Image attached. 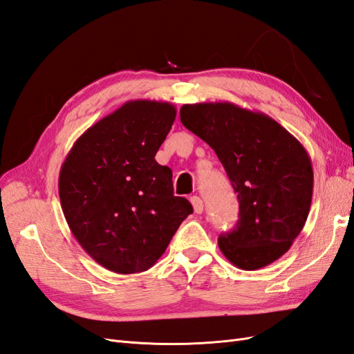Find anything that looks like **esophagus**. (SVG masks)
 <instances>
[{
	"mask_svg": "<svg viewBox=\"0 0 354 354\" xmlns=\"http://www.w3.org/2000/svg\"><path fill=\"white\" fill-rule=\"evenodd\" d=\"M190 203H192V207H194L196 214H202V211H203V202H202V199L199 196H192L190 198Z\"/></svg>",
	"mask_w": 354,
	"mask_h": 354,
	"instance_id": "1",
	"label": "esophagus"
}]
</instances>
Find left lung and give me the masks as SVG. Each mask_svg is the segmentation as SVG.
<instances>
[{
  "mask_svg": "<svg viewBox=\"0 0 354 354\" xmlns=\"http://www.w3.org/2000/svg\"><path fill=\"white\" fill-rule=\"evenodd\" d=\"M180 120L214 149L238 194L236 227L218 238L223 255L242 270L281 259L312 205L313 168L304 146L269 115L229 102L183 104Z\"/></svg>",
  "mask_w": 354,
  "mask_h": 354,
  "instance_id": "1",
  "label": "left lung"
}]
</instances>
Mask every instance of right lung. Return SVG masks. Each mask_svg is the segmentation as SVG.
<instances>
[{"instance_id":"obj_1","label":"right lung","mask_w":354,"mask_h":354,"mask_svg":"<svg viewBox=\"0 0 354 354\" xmlns=\"http://www.w3.org/2000/svg\"><path fill=\"white\" fill-rule=\"evenodd\" d=\"M168 102L130 100L73 143L59 174L68 226L91 259L120 274L159 260L194 212L174 196L173 171L155 155L176 120Z\"/></svg>"}]
</instances>
